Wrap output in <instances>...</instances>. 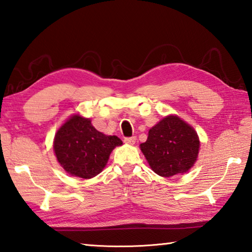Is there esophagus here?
I'll list each match as a JSON object with an SVG mask.
<instances>
[{
  "label": "esophagus",
  "mask_w": 252,
  "mask_h": 252,
  "mask_svg": "<svg viewBox=\"0 0 252 252\" xmlns=\"http://www.w3.org/2000/svg\"><path fill=\"white\" fill-rule=\"evenodd\" d=\"M125 142L127 144H134L135 143V136H129V138H125Z\"/></svg>",
  "instance_id": "1"
}]
</instances>
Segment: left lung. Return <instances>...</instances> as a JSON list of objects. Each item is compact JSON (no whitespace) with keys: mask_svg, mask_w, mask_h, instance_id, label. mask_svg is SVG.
<instances>
[{"mask_svg":"<svg viewBox=\"0 0 252 252\" xmlns=\"http://www.w3.org/2000/svg\"><path fill=\"white\" fill-rule=\"evenodd\" d=\"M199 146L194 129L177 116H170L150 129L147 141L140 148L153 171L169 178L192 167Z\"/></svg>","mask_w":252,"mask_h":252,"instance_id":"left-lung-1","label":"left lung"}]
</instances>
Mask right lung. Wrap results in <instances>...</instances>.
<instances>
[{"mask_svg": "<svg viewBox=\"0 0 252 252\" xmlns=\"http://www.w3.org/2000/svg\"><path fill=\"white\" fill-rule=\"evenodd\" d=\"M122 141L92 126L89 119L74 116L58 130L54 152L59 163L72 176L91 179L105 167L110 153Z\"/></svg>", "mask_w": 252, "mask_h": 252, "instance_id": "1", "label": "right lung"}]
</instances>
